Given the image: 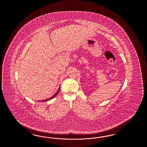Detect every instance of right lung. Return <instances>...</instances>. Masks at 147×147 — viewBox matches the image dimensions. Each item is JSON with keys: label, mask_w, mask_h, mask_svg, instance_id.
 <instances>
[{"label": "right lung", "mask_w": 147, "mask_h": 147, "mask_svg": "<svg viewBox=\"0 0 147 147\" xmlns=\"http://www.w3.org/2000/svg\"><path fill=\"white\" fill-rule=\"evenodd\" d=\"M59 90H60V87H59V89H58V91L55 93L52 96V97H51V98H48V99H46V100H43V101H49L50 100H51V99H52V98H55L56 96H57V95L58 94V93H59Z\"/></svg>", "instance_id": "add662e5"}]
</instances>
